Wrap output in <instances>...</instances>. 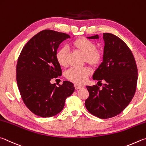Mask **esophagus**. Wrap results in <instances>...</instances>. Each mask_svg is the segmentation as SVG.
<instances>
[{
  "label": "esophagus",
  "instance_id": "obj_1",
  "mask_svg": "<svg viewBox=\"0 0 146 146\" xmlns=\"http://www.w3.org/2000/svg\"><path fill=\"white\" fill-rule=\"evenodd\" d=\"M74 87H75V88L76 89V90H78V89H80V88H83V86L78 85H77V84H76V85H74Z\"/></svg>",
  "mask_w": 146,
  "mask_h": 146
}]
</instances>
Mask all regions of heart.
<instances>
[{
	"label": "heart",
	"instance_id": "heart-1",
	"mask_svg": "<svg viewBox=\"0 0 146 146\" xmlns=\"http://www.w3.org/2000/svg\"><path fill=\"white\" fill-rule=\"evenodd\" d=\"M71 45L74 48L78 50L84 55V62L92 67H96L101 63L103 58V53L97 48L96 44L92 41L84 37L78 38L73 40ZM68 51L67 48L63 47L56 51V59L59 65L63 67L68 65ZM90 74L88 67L71 68L66 72V78L69 81L76 84L85 83Z\"/></svg>",
	"mask_w": 146,
	"mask_h": 146
}]
</instances>
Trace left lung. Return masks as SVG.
Instances as JSON below:
<instances>
[{"label": "left lung", "mask_w": 146, "mask_h": 146, "mask_svg": "<svg viewBox=\"0 0 146 146\" xmlns=\"http://www.w3.org/2000/svg\"><path fill=\"white\" fill-rule=\"evenodd\" d=\"M87 38L98 39L99 36ZM103 61L94 72L93 79L106 83L102 89L97 85L86 86L89 96L85 104L93 115L109 119L121 113L132 100L136 91L138 70L131 50L121 38L111 33H103Z\"/></svg>", "instance_id": "8db88e82"}]
</instances>
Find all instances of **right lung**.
Returning a JSON list of instances; mask_svg holds the SVG:
<instances>
[{
    "label": "right lung",
    "mask_w": 146,
    "mask_h": 146,
    "mask_svg": "<svg viewBox=\"0 0 146 146\" xmlns=\"http://www.w3.org/2000/svg\"><path fill=\"white\" fill-rule=\"evenodd\" d=\"M70 38L66 33L46 29L28 41L20 52L17 64V82L25 106L36 115L50 117L62 110L65 99L74 91V84H51L61 76L56 59L60 43Z\"/></svg>",
    "instance_id": "right-lung-1"
}]
</instances>
